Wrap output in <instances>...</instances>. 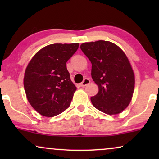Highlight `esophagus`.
I'll return each instance as SVG.
<instances>
[{
  "instance_id": "obj_1",
  "label": "esophagus",
  "mask_w": 159,
  "mask_h": 159,
  "mask_svg": "<svg viewBox=\"0 0 159 159\" xmlns=\"http://www.w3.org/2000/svg\"><path fill=\"white\" fill-rule=\"evenodd\" d=\"M90 80H89L88 78H85V79L83 80V82H81V83L80 84V85L81 87H84V86H86L87 84H88L89 83H90Z\"/></svg>"
}]
</instances>
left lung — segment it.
Listing matches in <instances>:
<instances>
[{
	"label": "left lung",
	"mask_w": 159,
	"mask_h": 159,
	"mask_svg": "<svg viewBox=\"0 0 159 159\" xmlns=\"http://www.w3.org/2000/svg\"><path fill=\"white\" fill-rule=\"evenodd\" d=\"M80 48L92 64L91 76L98 93L91 97L93 106L109 115L129 106L134 89V75L124 51L109 41L84 43Z\"/></svg>",
	"instance_id": "left-lung-1"
}]
</instances>
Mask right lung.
I'll list each match as a JSON object with an SVG mask.
<instances>
[{"label": "right lung", "instance_id": "obj_1", "mask_svg": "<svg viewBox=\"0 0 159 159\" xmlns=\"http://www.w3.org/2000/svg\"><path fill=\"white\" fill-rule=\"evenodd\" d=\"M79 45H48L28 64L24 77L25 93L30 105L43 116H55L70 106L77 88L70 79L66 62Z\"/></svg>", "mask_w": 159, "mask_h": 159}]
</instances>
